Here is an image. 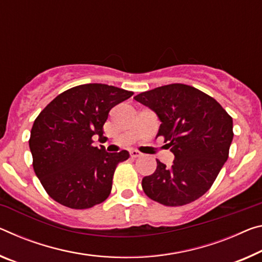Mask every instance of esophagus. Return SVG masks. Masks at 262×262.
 <instances>
[{"label":"esophagus","mask_w":262,"mask_h":262,"mask_svg":"<svg viewBox=\"0 0 262 262\" xmlns=\"http://www.w3.org/2000/svg\"><path fill=\"white\" fill-rule=\"evenodd\" d=\"M140 156H142V154H141L139 150H130L132 159H136V157H140Z\"/></svg>","instance_id":"34e87169"}]
</instances>
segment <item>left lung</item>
<instances>
[{
	"label": "left lung",
	"mask_w": 262,
	"mask_h": 262,
	"mask_svg": "<svg viewBox=\"0 0 262 262\" xmlns=\"http://www.w3.org/2000/svg\"><path fill=\"white\" fill-rule=\"evenodd\" d=\"M136 101L152 110L163 136L175 155L172 165L156 160L157 168L143 177L147 196L165 206H182L202 197L225 163L233 121L221 103L192 86L170 84L142 92Z\"/></svg>",
	"instance_id": "obj_1"
}]
</instances>
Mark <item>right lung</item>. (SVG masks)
I'll return each instance as SVG.
<instances>
[{"label":"right lung","instance_id":"1","mask_svg":"<svg viewBox=\"0 0 262 262\" xmlns=\"http://www.w3.org/2000/svg\"><path fill=\"white\" fill-rule=\"evenodd\" d=\"M133 94L105 84L79 85L37 116L29 140L32 167L53 201L84 210L108 198L115 169L129 152H106L93 146V138H102L110 111Z\"/></svg>","mask_w":262,"mask_h":262}]
</instances>
